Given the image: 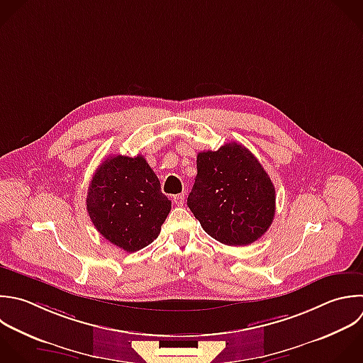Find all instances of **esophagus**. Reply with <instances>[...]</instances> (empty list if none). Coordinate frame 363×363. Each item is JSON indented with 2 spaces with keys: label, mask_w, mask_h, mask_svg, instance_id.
Here are the masks:
<instances>
[{
  "label": "esophagus",
  "mask_w": 363,
  "mask_h": 363,
  "mask_svg": "<svg viewBox=\"0 0 363 363\" xmlns=\"http://www.w3.org/2000/svg\"><path fill=\"white\" fill-rule=\"evenodd\" d=\"M173 203H174L176 206H183V203H184V193H180V194L173 196Z\"/></svg>",
  "instance_id": "1"
}]
</instances>
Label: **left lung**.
Wrapping results in <instances>:
<instances>
[{"label": "left lung", "mask_w": 363, "mask_h": 363, "mask_svg": "<svg viewBox=\"0 0 363 363\" xmlns=\"http://www.w3.org/2000/svg\"><path fill=\"white\" fill-rule=\"evenodd\" d=\"M187 206L214 240L248 245L272 224L275 189L257 157L231 142L197 155V176Z\"/></svg>", "instance_id": "1"}]
</instances>
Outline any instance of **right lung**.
I'll return each instance as SVG.
<instances>
[{
    "label": "right lung",
    "instance_id": "obj_1",
    "mask_svg": "<svg viewBox=\"0 0 363 363\" xmlns=\"http://www.w3.org/2000/svg\"><path fill=\"white\" fill-rule=\"evenodd\" d=\"M96 230L113 245L135 252L160 234L172 201L142 155L111 156L96 169L86 196Z\"/></svg>",
    "mask_w": 363,
    "mask_h": 363
}]
</instances>
